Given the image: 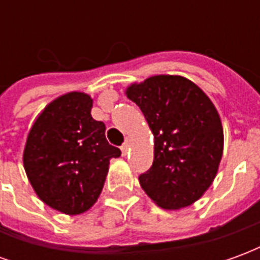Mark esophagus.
<instances>
[{"label": "esophagus", "instance_id": "esophagus-1", "mask_svg": "<svg viewBox=\"0 0 260 260\" xmlns=\"http://www.w3.org/2000/svg\"><path fill=\"white\" fill-rule=\"evenodd\" d=\"M128 150H129V142L126 141L124 143V145H122V146H121V152H122V154H126V153H128Z\"/></svg>", "mask_w": 260, "mask_h": 260}]
</instances>
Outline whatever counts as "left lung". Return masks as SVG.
I'll return each mask as SVG.
<instances>
[{
    "label": "left lung",
    "mask_w": 260,
    "mask_h": 260,
    "mask_svg": "<svg viewBox=\"0 0 260 260\" xmlns=\"http://www.w3.org/2000/svg\"><path fill=\"white\" fill-rule=\"evenodd\" d=\"M154 136V158L139 184L157 206L180 210L209 189L223 157L221 119L212 100L180 75H154L125 90Z\"/></svg>",
    "instance_id": "obj_1"
}]
</instances>
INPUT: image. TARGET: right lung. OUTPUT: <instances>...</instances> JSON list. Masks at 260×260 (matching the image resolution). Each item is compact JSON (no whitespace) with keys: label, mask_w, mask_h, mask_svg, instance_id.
<instances>
[{"label":"right lung","mask_w":260,"mask_h":260,"mask_svg":"<svg viewBox=\"0 0 260 260\" xmlns=\"http://www.w3.org/2000/svg\"><path fill=\"white\" fill-rule=\"evenodd\" d=\"M91 107L93 99L83 91L54 99L36 117L23 149V167L39 199L69 216L96 203L110 160L121 156Z\"/></svg>","instance_id":"add662e5"}]
</instances>
